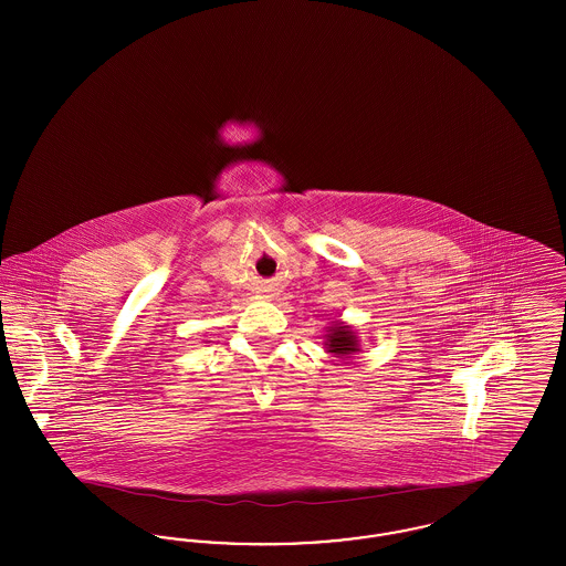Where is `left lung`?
I'll return each instance as SVG.
<instances>
[{"label": "left lung", "mask_w": 566, "mask_h": 566, "mask_svg": "<svg viewBox=\"0 0 566 566\" xmlns=\"http://www.w3.org/2000/svg\"><path fill=\"white\" fill-rule=\"evenodd\" d=\"M324 346L328 354H333L337 358H348L354 352L360 350L354 328L350 324L342 323V321L328 326V331L324 335Z\"/></svg>", "instance_id": "left-lung-1"}]
</instances>
